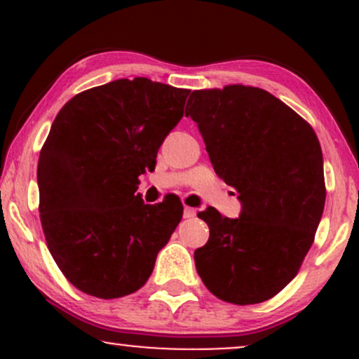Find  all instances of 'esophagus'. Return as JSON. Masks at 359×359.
I'll use <instances>...</instances> for the list:
<instances>
[{
  "label": "esophagus",
  "mask_w": 359,
  "mask_h": 359,
  "mask_svg": "<svg viewBox=\"0 0 359 359\" xmlns=\"http://www.w3.org/2000/svg\"><path fill=\"white\" fill-rule=\"evenodd\" d=\"M197 214V211L196 209H192V208H185L184 209V217L185 219H191V217H194Z\"/></svg>",
  "instance_id": "obj_1"
}]
</instances>
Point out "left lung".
<instances>
[{
  "label": "left lung",
  "mask_w": 359,
  "mask_h": 359,
  "mask_svg": "<svg viewBox=\"0 0 359 359\" xmlns=\"http://www.w3.org/2000/svg\"><path fill=\"white\" fill-rule=\"evenodd\" d=\"M216 174L238 191L241 214L197 216L209 240L194 253L204 285L238 306L265 302L299 273L325 203L316 131L269 90L231 84L192 90L185 108Z\"/></svg>",
  "instance_id": "8db88e82"
}]
</instances>
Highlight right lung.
Returning a JSON list of instances; mask_svg holds the SVG:
<instances>
[{
	"mask_svg": "<svg viewBox=\"0 0 359 359\" xmlns=\"http://www.w3.org/2000/svg\"><path fill=\"white\" fill-rule=\"evenodd\" d=\"M189 93L118 79L76 94L53 119L36 170L40 221L57 266L84 294L118 299L142 288L182 219V203L145 204L137 189Z\"/></svg>",
	"mask_w": 359,
	"mask_h": 359,
	"instance_id": "right-lung-1",
	"label": "right lung"
}]
</instances>
